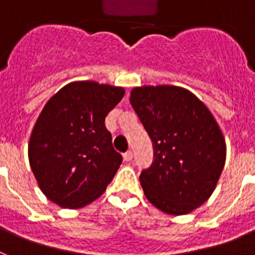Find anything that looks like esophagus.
<instances>
[{"instance_id": "obj_1", "label": "esophagus", "mask_w": 255, "mask_h": 255, "mask_svg": "<svg viewBox=\"0 0 255 255\" xmlns=\"http://www.w3.org/2000/svg\"><path fill=\"white\" fill-rule=\"evenodd\" d=\"M123 158H124V160H126V162H129V160L133 158V153H132L131 150H128L127 153L123 154Z\"/></svg>"}]
</instances>
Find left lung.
Here are the masks:
<instances>
[{
    "label": "left lung",
    "mask_w": 255,
    "mask_h": 255,
    "mask_svg": "<svg viewBox=\"0 0 255 255\" xmlns=\"http://www.w3.org/2000/svg\"><path fill=\"white\" fill-rule=\"evenodd\" d=\"M129 101L153 142V163L140 175L145 197L170 215L192 213L210 198L223 171L219 124L185 88L136 87Z\"/></svg>",
    "instance_id": "left-lung-1"
}]
</instances>
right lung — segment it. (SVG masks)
Masks as SVG:
<instances>
[{"mask_svg":"<svg viewBox=\"0 0 255 255\" xmlns=\"http://www.w3.org/2000/svg\"><path fill=\"white\" fill-rule=\"evenodd\" d=\"M124 88L72 81L45 104L28 142V159L38 187L61 207L80 209L101 196L122 163L105 118Z\"/></svg>","mask_w":255,"mask_h":255,"instance_id":"add662e5","label":"right lung"}]
</instances>
